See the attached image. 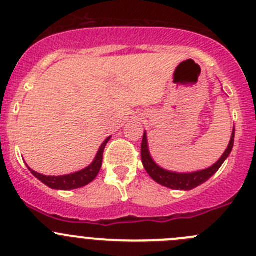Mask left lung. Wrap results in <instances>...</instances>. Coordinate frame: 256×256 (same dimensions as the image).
I'll use <instances>...</instances> for the list:
<instances>
[{
	"instance_id": "1",
	"label": "left lung",
	"mask_w": 256,
	"mask_h": 256,
	"mask_svg": "<svg viewBox=\"0 0 256 256\" xmlns=\"http://www.w3.org/2000/svg\"><path fill=\"white\" fill-rule=\"evenodd\" d=\"M234 136H235V128L232 129V138H230L228 148L220 156L219 160L213 164L209 168L203 169V170L198 172H192V173H176V172L166 170V169L159 166L156 162L152 158L150 153H149V146H148V139H146V133L144 132L143 134V140H142L140 146V154H142V163H143L144 169L146 173L150 176V178L154 182H156L160 186H166V188L176 189V190H192V189L196 188V186H202L206 183L208 179L219 170L220 166L225 162V159L229 156L232 153V149L234 146Z\"/></svg>"
}]
</instances>
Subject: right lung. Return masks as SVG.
<instances>
[{
  "label": "right lung",
  "instance_id": "right-lung-1",
  "mask_svg": "<svg viewBox=\"0 0 256 256\" xmlns=\"http://www.w3.org/2000/svg\"><path fill=\"white\" fill-rule=\"evenodd\" d=\"M110 136H108L104 142L102 143V146H100L97 152V156H96L94 160L88 166H86L82 170H78L76 173L66 174V176H43V174L37 173V172L32 170L31 168L28 169L34 176H36L38 180H41L43 184H46L47 186H50V189H57V190H72V189H78L82 188V186H87L90 182H93L96 179V176H98L100 170V166H102V160H103V152H104L106 146L110 142Z\"/></svg>",
  "mask_w": 256,
  "mask_h": 256
}]
</instances>
